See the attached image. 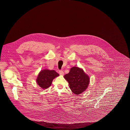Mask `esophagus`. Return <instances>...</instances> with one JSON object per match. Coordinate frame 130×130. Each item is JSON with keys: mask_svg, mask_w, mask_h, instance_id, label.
<instances>
[{"mask_svg": "<svg viewBox=\"0 0 130 130\" xmlns=\"http://www.w3.org/2000/svg\"><path fill=\"white\" fill-rule=\"evenodd\" d=\"M58 72H59V74L61 75H64V72L62 70H59Z\"/></svg>", "mask_w": 130, "mask_h": 130, "instance_id": "esophagus-1", "label": "esophagus"}]
</instances>
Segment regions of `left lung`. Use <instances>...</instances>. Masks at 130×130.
Returning <instances> with one entry per match:
<instances>
[{"mask_svg":"<svg viewBox=\"0 0 130 130\" xmlns=\"http://www.w3.org/2000/svg\"><path fill=\"white\" fill-rule=\"evenodd\" d=\"M69 84V87L75 94H79L86 90L89 84V77L82 69L73 67L68 74L64 76Z\"/></svg>","mask_w":130,"mask_h":130,"instance_id":"left-lung-1","label":"left lung"}]
</instances>
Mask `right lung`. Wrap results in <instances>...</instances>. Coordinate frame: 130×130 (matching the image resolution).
<instances>
[{
    "label": "right lung",
    "instance_id": "1",
    "mask_svg": "<svg viewBox=\"0 0 130 130\" xmlns=\"http://www.w3.org/2000/svg\"><path fill=\"white\" fill-rule=\"evenodd\" d=\"M58 76V73L54 70H44L39 72L36 81L42 88L47 89L51 86L53 79Z\"/></svg>",
    "mask_w": 130,
    "mask_h": 130
}]
</instances>
